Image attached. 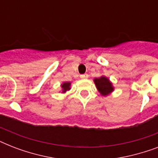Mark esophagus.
I'll return each mask as SVG.
<instances>
[{
    "label": "esophagus",
    "instance_id": "1",
    "mask_svg": "<svg viewBox=\"0 0 158 158\" xmlns=\"http://www.w3.org/2000/svg\"><path fill=\"white\" fill-rule=\"evenodd\" d=\"M88 77H89V74H81V75H80V78H81V79H87Z\"/></svg>",
    "mask_w": 158,
    "mask_h": 158
}]
</instances>
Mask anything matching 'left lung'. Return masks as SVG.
<instances>
[{"mask_svg":"<svg viewBox=\"0 0 158 158\" xmlns=\"http://www.w3.org/2000/svg\"><path fill=\"white\" fill-rule=\"evenodd\" d=\"M94 81L98 92L102 96H107L108 94L114 91V87L111 82L106 77L101 76L100 78H96Z\"/></svg>","mask_w":158,"mask_h":158,"instance_id":"1","label":"left lung"}]
</instances>
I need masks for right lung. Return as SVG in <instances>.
I'll return each instance as SVG.
<instances>
[{
  "mask_svg": "<svg viewBox=\"0 0 158 158\" xmlns=\"http://www.w3.org/2000/svg\"><path fill=\"white\" fill-rule=\"evenodd\" d=\"M70 84H71V83H69V82H64V83L61 84V86L60 87H61L62 93H63V94L70 89Z\"/></svg>",
  "mask_w": 158,
  "mask_h": 158,
  "instance_id": "obj_1",
  "label": "right lung"
}]
</instances>
